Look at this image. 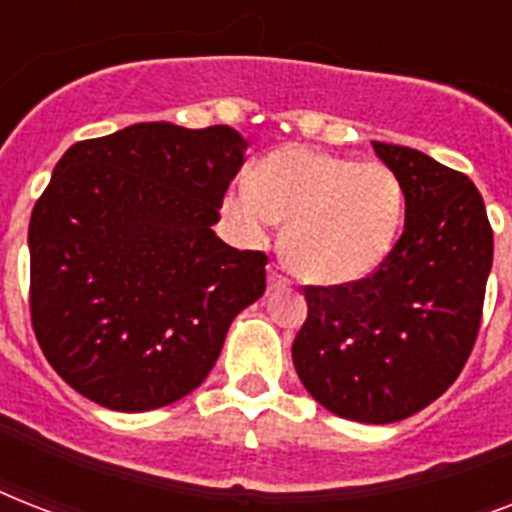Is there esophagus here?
Here are the masks:
<instances>
[{"mask_svg":"<svg viewBox=\"0 0 512 512\" xmlns=\"http://www.w3.org/2000/svg\"><path fill=\"white\" fill-rule=\"evenodd\" d=\"M289 287V279L284 273H279L276 268L268 271V289H287Z\"/></svg>","mask_w":512,"mask_h":512,"instance_id":"34e87169","label":"esophagus"}]
</instances>
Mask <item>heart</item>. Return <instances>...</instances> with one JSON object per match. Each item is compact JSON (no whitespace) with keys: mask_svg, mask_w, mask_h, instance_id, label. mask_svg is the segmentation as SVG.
<instances>
[{"mask_svg":"<svg viewBox=\"0 0 512 512\" xmlns=\"http://www.w3.org/2000/svg\"><path fill=\"white\" fill-rule=\"evenodd\" d=\"M225 209L252 236L287 223L281 252L313 284H350L372 276L396 244L404 185L380 162L289 146L257 164L252 183L228 193Z\"/></svg>","mask_w":512,"mask_h":512,"instance_id":"obj_1","label":"heart"}]
</instances>
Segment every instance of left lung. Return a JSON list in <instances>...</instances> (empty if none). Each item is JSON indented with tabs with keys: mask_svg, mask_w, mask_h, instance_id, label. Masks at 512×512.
I'll list each match as a JSON object with an SVG mask.
<instances>
[{
	"mask_svg": "<svg viewBox=\"0 0 512 512\" xmlns=\"http://www.w3.org/2000/svg\"><path fill=\"white\" fill-rule=\"evenodd\" d=\"M372 146L404 185V233L372 276L303 289L308 319L292 361L329 412L385 425L460 377L481 327L494 236L468 175L414 148Z\"/></svg>",
	"mask_w": 512,
	"mask_h": 512,
	"instance_id": "1",
	"label": "left lung"
}]
</instances>
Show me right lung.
<instances>
[{
    "label": "right lung",
    "mask_w": 512,
    "mask_h": 512,
    "mask_svg": "<svg viewBox=\"0 0 512 512\" xmlns=\"http://www.w3.org/2000/svg\"><path fill=\"white\" fill-rule=\"evenodd\" d=\"M247 140L143 122L60 156L28 223L31 324L44 358L95 404L148 412L199 388L268 255L212 225Z\"/></svg>",
    "instance_id": "add662e5"
}]
</instances>
